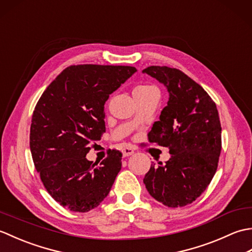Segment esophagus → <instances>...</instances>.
Listing matches in <instances>:
<instances>
[{"instance_id": "obj_1", "label": "esophagus", "mask_w": 252, "mask_h": 252, "mask_svg": "<svg viewBox=\"0 0 252 252\" xmlns=\"http://www.w3.org/2000/svg\"><path fill=\"white\" fill-rule=\"evenodd\" d=\"M134 149L131 148V147H125L122 149V156L123 157H129L131 155L134 154Z\"/></svg>"}]
</instances>
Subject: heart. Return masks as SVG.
Listing matches in <instances>:
<instances>
[{"instance_id":"1","label":"heart","mask_w":252,"mask_h":252,"mask_svg":"<svg viewBox=\"0 0 252 252\" xmlns=\"http://www.w3.org/2000/svg\"><path fill=\"white\" fill-rule=\"evenodd\" d=\"M154 88L151 87V85H137V87L133 90V95L134 94H140V93H144L147 92V91H151Z\"/></svg>"}]
</instances>
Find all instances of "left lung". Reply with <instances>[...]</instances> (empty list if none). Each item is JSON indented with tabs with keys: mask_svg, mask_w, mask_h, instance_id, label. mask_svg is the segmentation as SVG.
Listing matches in <instances>:
<instances>
[{
	"mask_svg": "<svg viewBox=\"0 0 252 252\" xmlns=\"http://www.w3.org/2000/svg\"><path fill=\"white\" fill-rule=\"evenodd\" d=\"M143 73L167 88L169 100L148 133L149 141L169 147L165 164L152 165L144 184L152 197L176 208L195 201L216 174L221 153V123L216 103L179 69L151 66Z\"/></svg>",
	"mask_w": 252,
	"mask_h": 252,
	"instance_id": "1",
	"label": "left lung"
}]
</instances>
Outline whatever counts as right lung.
I'll list each match as a JSON object with an SVG mask.
<instances>
[{
    "instance_id": "add662e5",
    "label": "right lung",
    "mask_w": 252,
    "mask_h": 252,
    "mask_svg": "<svg viewBox=\"0 0 252 252\" xmlns=\"http://www.w3.org/2000/svg\"><path fill=\"white\" fill-rule=\"evenodd\" d=\"M136 71L131 66H70L37 101L30 127L32 159L49 194L69 210L97 207L121 170L119 151L108 152L98 167L85 156L106 131V100Z\"/></svg>"
}]
</instances>
